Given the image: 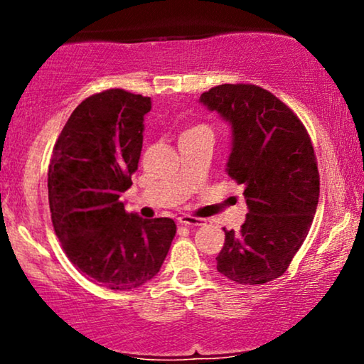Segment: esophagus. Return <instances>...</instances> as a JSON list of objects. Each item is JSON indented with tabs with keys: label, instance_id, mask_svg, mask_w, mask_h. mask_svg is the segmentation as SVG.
Wrapping results in <instances>:
<instances>
[{
	"label": "esophagus",
	"instance_id": "34e87169",
	"mask_svg": "<svg viewBox=\"0 0 364 364\" xmlns=\"http://www.w3.org/2000/svg\"><path fill=\"white\" fill-rule=\"evenodd\" d=\"M178 223L183 225H188V228H196V225H203V219H198V217H191L188 214H179Z\"/></svg>",
	"mask_w": 364,
	"mask_h": 364
}]
</instances>
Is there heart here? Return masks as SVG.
Here are the masks:
<instances>
[{
    "label": "heart",
    "instance_id": "b5f03b06",
    "mask_svg": "<svg viewBox=\"0 0 364 364\" xmlns=\"http://www.w3.org/2000/svg\"><path fill=\"white\" fill-rule=\"evenodd\" d=\"M191 129H196V128H191ZM188 132H190V129H188Z\"/></svg>",
    "mask_w": 364,
    "mask_h": 364
}]
</instances>
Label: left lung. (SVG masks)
I'll list each match as a JSON object with an SVG mask.
<instances>
[{"mask_svg":"<svg viewBox=\"0 0 364 364\" xmlns=\"http://www.w3.org/2000/svg\"><path fill=\"white\" fill-rule=\"evenodd\" d=\"M200 102L231 124L228 174L245 185L248 205L241 231H225L217 270L245 286L281 277L310 231L320 176L304 124L272 92L224 83Z\"/></svg>","mask_w":364,"mask_h":364,"instance_id":"left-lung-1","label":"left lung"}]
</instances>
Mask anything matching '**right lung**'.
Returning a JSON list of instances; mask_svg holds the SVG:
<instances>
[{
  "label": "right lung",
  "instance_id": "obj_1",
  "mask_svg": "<svg viewBox=\"0 0 364 364\" xmlns=\"http://www.w3.org/2000/svg\"><path fill=\"white\" fill-rule=\"evenodd\" d=\"M150 107V97L123 89L87 97L61 129L48 171L51 220L66 257L112 291L157 275L176 235L173 219H141L119 200L139 169Z\"/></svg>",
  "mask_w": 364,
  "mask_h": 364
}]
</instances>
